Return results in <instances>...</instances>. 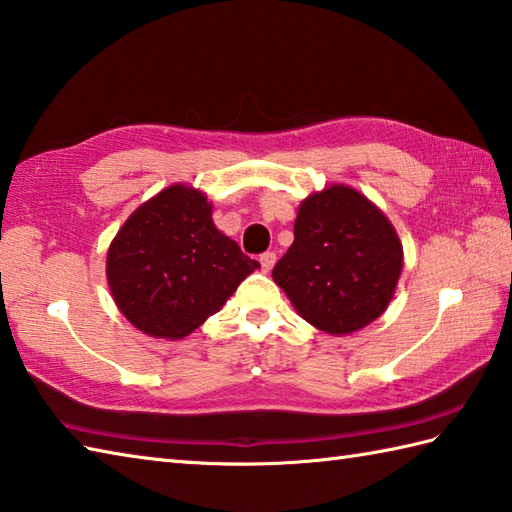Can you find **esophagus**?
Returning <instances> with one entry per match:
<instances>
[{"mask_svg":"<svg viewBox=\"0 0 512 512\" xmlns=\"http://www.w3.org/2000/svg\"><path fill=\"white\" fill-rule=\"evenodd\" d=\"M275 262H277L275 253H264L262 257H259V264H262L264 273H270V270H273V266H275Z\"/></svg>","mask_w":512,"mask_h":512,"instance_id":"esophagus-1","label":"esophagus"}]
</instances>
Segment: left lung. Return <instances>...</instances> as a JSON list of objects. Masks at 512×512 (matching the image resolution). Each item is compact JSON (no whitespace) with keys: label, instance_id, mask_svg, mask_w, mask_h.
Returning <instances> with one entry per match:
<instances>
[{"label":"left lung","instance_id":"8db88e82","mask_svg":"<svg viewBox=\"0 0 512 512\" xmlns=\"http://www.w3.org/2000/svg\"><path fill=\"white\" fill-rule=\"evenodd\" d=\"M404 248L384 210L346 184L310 193L275 284L310 326L342 337L373 324L393 302Z\"/></svg>","mask_w":512,"mask_h":512}]
</instances>
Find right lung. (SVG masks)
I'll list each match as a JSON object with an SVG mask.
<instances>
[{
	"mask_svg": "<svg viewBox=\"0 0 512 512\" xmlns=\"http://www.w3.org/2000/svg\"><path fill=\"white\" fill-rule=\"evenodd\" d=\"M259 268L213 222L204 190L170 184L133 210L106 253L117 308L137 330L184 339Z\"/></svg>",
	"mask_w": 512,
	"mask_h": 512,
	"instance_id": "add662e5",
	"label": "right lung"
}]
</instances>
